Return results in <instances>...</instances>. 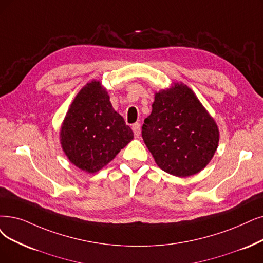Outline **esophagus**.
<instances>
[{
    "label": "esophagus",
    "instance_id": "obj_1",
    "mask_svg": "<svg viewBox=\"0 0 263 263\" xmlns=\"http://www.w3.org/2000/svg\"><path fill=\"white\" fill-rule=\"evenodd\" d=\"M132 128H133V130H134V134H135L136 137H139V136H140V124H139V123L133 124Z\"/></svg>",
    "mask_w": 263,
    "mask_h": 263
}]
</instances>
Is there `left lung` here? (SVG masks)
Returning a JSON list of instances; mask_svg holds the SVG:
<instances>
[{"label": "left lung", "instance_id": "8db88e82", "mask_svg": "<svg viewBox=\"0 0 263 263\" xmlns=\"http://www.w3.org/2000/svg\"><path fill=\"white\" fill-rule=\"evenodd\" d=\"M216 121L183 83L154 93L142 138L161 170L185 178L203 171L219 144Z\"/></svg>", "mask_w": 263, "mask_h": 263}]
</instances>
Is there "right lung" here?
I'll use <instances>...</instances> for the list:
<instances>
[{
    "mask_svg": "<svg viewBox=\"0 0 263 263\" xmlns=\"http://www.w3.org/2000/svg\"><path fill=\"white\" fill-rule=\"evenodd\" d=\"M59 139L68 160L81 171L93 174L134 139V133L113 109L101 82L92 80L70 104Z\"/></svg>",
    "mask_w": 263,
    "mask_h": 263,
    "instance_id": "1",
    "label": "right lung"
}]
</instances>
